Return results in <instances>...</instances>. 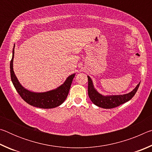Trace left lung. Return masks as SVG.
I'll return each mask as SVG.
<instances>
[{
	"mask_svg": "<svg viewBox=\"0 0 152 152\" xmlns=\"http://www.w3.org/2000/svg\"><path fill=\"white\" fill-rule=\"evenodd\" d=\"M88 94L91 101L96 106L103 108V109H113L127 102L132 99L135 94L136 92L140 86L139 83L135 88L132 92L127 94L122 95H110V96H104L99 92H98L94 88L92 80L90 76H88Z\"/></svg>",
	"mask_w": 152,
	"mask_h": 152,
	"instance_id": "left-lung-1",
	"label": "left lung"
}]
</instances>
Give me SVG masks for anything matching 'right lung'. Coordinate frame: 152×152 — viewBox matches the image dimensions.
<instances>
[{
    "label": "right lung",
    "mask_w": 152,
    "mask_h": 152,
    "mask_svg": "<svg viewBox=\"0 0 152 152\" xmlns=\"http://www.w3.org/2000/svg\"><path fill=\"white\" fill-rule=\"evenodd\" d=\"M14 49L15 45L12 50V56L10 63V72L12 84L20 97L27 103L31 106L42 109H52L62 104L68 96L75 74L69 76L64 84L52 91L45 92H34L28 91L20 84L13 71Z\"/></svg>",
    "instance_id": "right-lung-1"
}]
</instances>
